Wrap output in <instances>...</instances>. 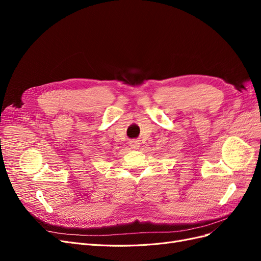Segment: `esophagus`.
Segmentation results:
<instances>
[{
  "label": "esophagus",
  "instance_id": "esophagus-1",
  "mask_svg": "<svg viewBox=\"0 0 261 261\" xmlns=\"http://www.w3.org/2000/svg\"><path fill=\"white\" fill-rule=\"evenodd\" d=\"M129 146L133 149H138L139 146H140V143H139L138 140H136V139H133V140L129 141Z\"/></svg>",
  "mask_w": 261,
  "mask_h": 261
}]
</instances>
